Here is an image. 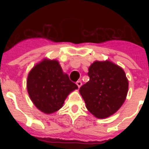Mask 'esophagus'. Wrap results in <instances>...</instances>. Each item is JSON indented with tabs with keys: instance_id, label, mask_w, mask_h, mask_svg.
Returning <instances> with one entry per match:
<instances>
[{
	"instance_id": "34e87169",
	"label": "esophagus",
	"mask_w": 149,
	"mask_h": 149,
	"mask_svg": "<svg viewBox=\"0 0 149 149\" xmlns=\"http://www.w3.org/2000/svg\"><path fill=\"white\" fill-rule=\"evenodd\" d=\"M77 86H78V87H79H79H80V86H82V82L79 81H79H77Z\"/></svg>"
}]
</instances>
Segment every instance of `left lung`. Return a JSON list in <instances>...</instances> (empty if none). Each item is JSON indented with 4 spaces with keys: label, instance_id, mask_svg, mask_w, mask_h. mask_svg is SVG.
I'll return each instance as SVG.
<instances>
[{
    "label": "left lung",
    "instance_id": "1",
    "mask_svg": "<svg viewBox=\"0 0 149 149\" xmlns=\"http://www.w3.org/2000/svg\"><path fill=\"white\" fill-rule=\"evenodd\" d=\"M90 80L79 88L87 110L99 119L120 109L126 100L128 79L125 71L109 60L95 61L89 67Z\"/></svg>",
    "mask_w": 149,
    "mask_h": 149
}]
</instances>
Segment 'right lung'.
Here are the masks:
<instances>
[{
  "mask_svg": "<svg viewBox=\"0 0 149 149\" xmlns=\"http://www.w3.org/2000/svg\"><path fill=\"white\" fill-rule=\"evenodd\" d=\"M77 89L56 59L43 58L34 65L27 78L29 97L39 111L47 114L62 108L68 95Z\"/></svg>",
  "mask_w": 149,
  "mask_h": 149,
  "instance_id": "obj_1",
  "label": "right lung"
}]
</instances>
